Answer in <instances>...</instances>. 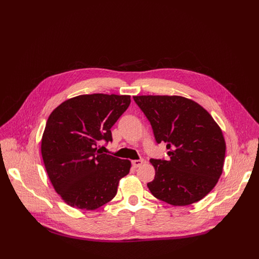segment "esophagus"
Returning a JSON list of instances; mask_svg holds the SVG:
<instances>
[{"label":"esophagus","instance_id":"obj_1","mask_svg":"<svg viewBox=\"0 0 259 259\" xmlns=\"http://www.w3.org/2000/svg\"><path fill=\"white\" fill-rule=\"evenodd\" d=\"M143 163H144V160H143V159H140V160H134V161H132V165H133L135 168L140 167Z\"/></svg>","mask_w":259,"mask_h":259}]
</instances>
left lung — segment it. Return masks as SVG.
<instances>
[{
    "label": "left lung",
    "instance_id": "8db88e82",
    "mask_svg": "<svg viewBox=\"0 0 259 259\" xmlns=\"http://www.w3.org/2000/svg\"><path fill=\"white\" fill-rule=\"evenodd\" d=\"M134 101L150 121L156 141L166 142L169 161L151 159L155 179L147 183L154 197L187 206L207 196L223 173V131L199 103L182 96L141 95Z\"/></svg>",
    "mask_w": 259,
    "mask_h": 259
}]
</instances>
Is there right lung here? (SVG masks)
Wrapping results in <instances>:
<instances>
[{
	"mask_svg": "<svg viewBox=\"0 0 259 259\" xmlns=\"http://www.w3.org/2000/svg\"><path fill=\"white\" fill-rule=\"evenodd\" d=\"M130 102L129 95H79L62 102L49 116L42 157L54 190L67 205L95 210L117 195L131 162L103 154L96 145L100 140H113L110 128Z\"/></svg>",
	"mask_w": 259,
	"mask_h": 259,
	"instance_id": "add662e5",
	"label": "right lung"
}]
</instances>
